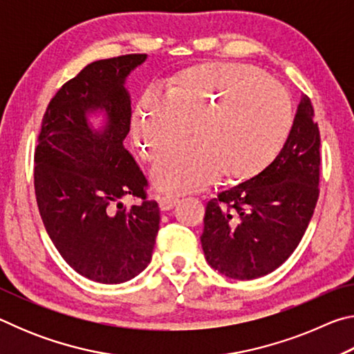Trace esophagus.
<instances>
[{"label": "esophagus", "mask_w": 354, "mask_h": 354, "mask_svg": "<svg viewBox=\"0 0 354 354\" xmlns=\"http://www.w3.org/2000/svg\"><path fill=\"white\" fill-rule=\"evenodd\" d=\"M178 198L173 195H162L159 196V207L160 211H170V209L175 207L178 205Z\"/></svg>", "instance_id": "34e87169"}]
</instances>
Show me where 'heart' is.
<instances>
[{"label": "heart", "mask_w": 354, "mask_h": 354, "mask_svg": "<svg viewBox=\"0 0 354 354\" xmlns=\"http://www.w3.org/2000/svg\"><path fill=\"white\" fill-rule=\"evenodd\" d=\"M154 167L156 187L194 192L220 173L247 179L274 159L292 128L290 98L277 81L242 64H201L173 77L167 97L147 92L137 103L133 139Z\"/></svg>", "instance_id": "1"}]
</instances>
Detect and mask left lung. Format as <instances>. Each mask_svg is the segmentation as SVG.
Instances as JSON below:
<instances>
[{
    "label": "left lung",
    "instance_id": "8db88e82",
    "mask_svg": "<svg viewBox=\"0 0 354 354\" xmlns=\"http://www.w3.org/2000/svg\"><path fill=\"white\" fill-rule=\"evenodd\" d=\"M320 133L303 95L283 149L259 175L207 201L201 247L234 279L272 273L295 251L319 200Z\"/></svg>",
    "mask_w": 354,
    "mask_h": 354
}]
</instances>
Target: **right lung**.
Returning <instances> with one entry per match:
<instances>
[{"instance_id":"right-lung-1","label":"right lung","mask_w":354,"mask_h":354,"mask_svg":"<svg viewBox=\"0 0 354 354\" xmlns=\"http://www.w3.org/2000/svg\"><path fill=\"white\" fill-rule=\"evenodd\" d=\"M147 55L88 64L59 88L41 120L34 153V189L41 221L65 262L103 284L133 279L151 261L159 206L123 147L131 127L124 81ZM104 110L103 130L88 115ZM124 196L141 201L124 207Z\"/></svg>"}]
</instances>
